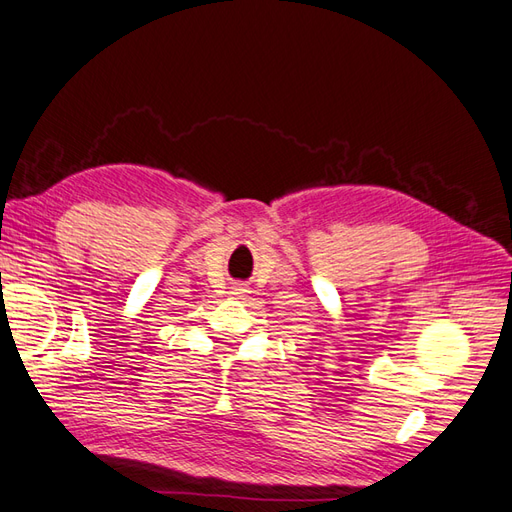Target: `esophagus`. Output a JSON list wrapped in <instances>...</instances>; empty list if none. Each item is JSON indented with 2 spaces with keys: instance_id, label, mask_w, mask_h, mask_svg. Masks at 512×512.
Returning <instances> with one entry per match:
<instances>
[{
  "instance_id": "esophagus-1",
  "label": "esophagus",
  "mask_w": 512,
  "mask_h": 512,
  "mask_svg": "<svg viewBox=\"0 0 512 512\" xmlns=\"http://www.w3.org/2000/svg\"><path fill=\"white\" fill-rule=\"evenodd\" d=\"M239 291H241V289H239Z\"/></svg>"
}]
</instances>
